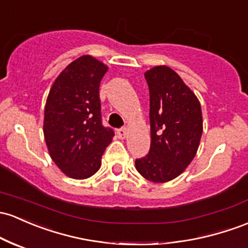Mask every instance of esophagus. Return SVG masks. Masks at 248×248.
Masks as SVG:
<instances>
[{
	"label": "esophagus",
	"mask_w": 248,
	"mask_h": 248,
	"mask_svg": "<svg viewBox=\"0 0 248 248\" xmlns=\"http://www.w3.org/2000/svg\"><path fill=\"white\" fill-rule=\"evenodd\" d=\"M116 134H118L119 139H124L127 137V129L124 128V127H122V128H119L118 130H116Z\"/></svg>",
	"instance_id": "esophagus-1"
}]
</instances>
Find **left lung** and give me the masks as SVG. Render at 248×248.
I'll list each match as a JSON object with an SVG mask.
<instances>
[{
	"label": "left lung",
	"mask_w": 248,
	"mask_h": 248,
	"mask_svg": "<svg viewBox=\"0 0 248 248\" xmlns=\"http://www.w3.org/2000/svg\"><path fill=\"white\" fill-rule=\"evenodd\" d=\"M149 88L151 148L135 160L138 172L149 181L175 179L194 159L202 135L201 106L195 94L170 67L145 73Z\"/></svg>",
	"instance_id": "left-lung-1"
}]
</instances>
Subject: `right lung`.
<instances>
[{
	"label": "right lung",
	"mask_w": 248,
	"mask_h": 248,
	"mask_svg": "<svg viewBox=\"0 0 248 248\" xmlns=\"http://www.w3.org/2000/svg\"><path fill=\"white\" fill-rule=\"evenodd\" d=\"M108 67L89 55L73 61L58 76L45 108L49 154L73 179H87L101 167L114 130L102 124L99 88Z\"/></svg>",
	"instance_id": "1"
}]
</instances>
